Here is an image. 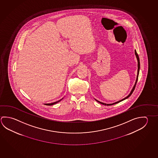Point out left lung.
<instances>
[{
  "instance_id": "8db88e82",
  "label": "left lung",
  "mask_w": 158,
  "mask_h": 158,
  "mask_svg": "<svg viewBox=\"0 0 158 158\" xmlns=\"http://www.w3.org/2000/svg\"><path fill=\"white\" fill-rule=\"evenodd\" d=\"M135 54L136 56V58H137V60H138V75H137V77H136V80L135 84V85L134 86V87H133V89L131 90V91L130 92V94H129L128 95H127V97H125V98L124 99H123L121 100H120V101H118V102H114V103H113V104H105V103H103L102 102H100L99 101H98V100H97L95 99V100L98 102H99L100 104H103V105H113V104H117V103H118V102H122L123 100H124L126 99H127L129 97H130V95L132 94V93H133V91L134 90V89L135 88V86L136 84V83H137V81H138V76H139V69H140V60H139V58L138 54H137L136 53V50H135Z\"/></svg>"
}]
</instances>
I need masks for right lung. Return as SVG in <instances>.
<instances>
[{
	"label": "right lung",
	"mask_w": 158,
	"mask_h": 158,
	"mask_svg": "<svg viewBox=\"0 0 158 158\" xmlns=\"http://www.w3.org/2000/svg\"><path fill=\"white\" fill-rule=\"evenodd\" d=\"M61 100H58V102H52V103H50V104H45V105H54V104H56V103H57V102H59Z\"/></svg>",
	"instance_id": "obj_1"
}]
</instances>
